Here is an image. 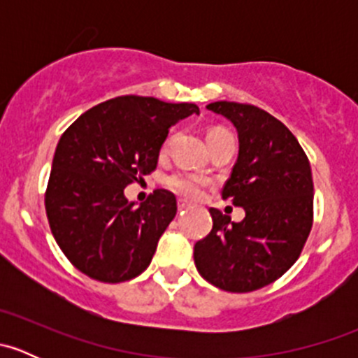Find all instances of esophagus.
Segmentation results:
<instances>
[{
    "instance_id": "esophagus-1",
    "label": "esophagus",
    "mask_w": 358,
    "mask_h": 358,
    "mask_svg": "<svg viewBox=\"0 0 358 358\" xmlns=\"http://www.w3.org/2000/svg\"><path fill=\"white\" fill-rule=\"evenodd\" d=\"M190 208V204L187 201H183V199H180L178 201V211H187V209Z\"/></svg>"
}]
</instances>
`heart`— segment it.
Returning <instances> with one entry per match:
<instances>
[{
	"label": "heart",
	"mask_w": 358,
	"mask_h": 358,
	"mask_svg": "<svg viewBox=\"0 0 358 358\" xmlns=\"http://www.w3.org/2000/svg\"><path fill=\"white\" fill-rule=\"evenodd\" d=\"M222 133H227V131H223V129H218V128L211 129V131L208 133V140L216 135H222ZM168 147H169V140H166V142L162 143V152H166ZM164 183L168 189H171L173 192L180 194L182 197H187V199H197V197H201L202 189L206 187L208 180H206L202 175H194V173H173V175L166 176Z\"/></svg>",
	"instance_id": "heart-1"
}]
</instances>
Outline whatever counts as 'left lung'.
<instances>
[{
    "label": "left lung",
    "mask_w": 358,
    "mask_h": 358,
    "mask_svg": "<svg viewBox=\"0 0 358 358\" xmlns=\"http://www.w3.org/2000/svg\"><path fill=\"white\" fill-rule=\"evenodd\" d=\"M209 110L236 126L239 157L222 197L246 211L243 222L211 208L213 229L194 246L202 279L229 292L275 282L294 265L313 223L308 157L289 129L251 103L213 102Z\"/></svg>",
    "instance_id": "obj_1"
}]
</instances>
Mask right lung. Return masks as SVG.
<instances>
[{
    "label": "right lung",
    "mask_w": 358,
    "mask_h": 358,
    "mask_svg": "<svg viewBox=\"0 0 358 358\" xmlns=\"http://www.w3.org/2000/svg\"><path fill=\"white\" fill-rule=\"evenodd\" d=\"M190 114H199L196 103L124 95L86 110L60 136L45 208L57 244L79 272L117 284L150 265L176 199L157 189L136 206L124 189L156 169L169 128Z\"/></svg>",
    "instance_id": "1"
}]
</instances>
